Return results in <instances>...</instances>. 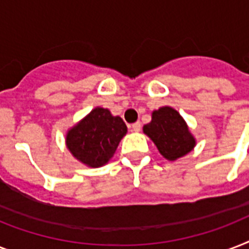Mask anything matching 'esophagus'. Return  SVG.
Returning a JSON list of instances; mask_svg holds the SVG:
<instances>
[{
    "instance_id": "obj_1",
    "label": "esophagus",
    "mask_w": 249,
    "mask_h": 249,
    "mask_svg": "<svg viewBox=\"0 0 249 249\" xmlns=\"http://www.w3.org/2000/svg\"><path fill=\"white\" fill-rule=\"evenodd\" d=\"M141 126H142V125H141L140 121H137V123L132 124V129H133V130H134V132H140Z\"/></svg>"
}]
</instances>
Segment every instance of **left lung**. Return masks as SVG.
<instances>
[{"mask_svg":"<svg viewBox=\"0 0 249 249\" xmlns=\"http://www.w3.org/2000/svg\"><path fill=\"white\" fill-rule=\"evenodd\" d=\"M143 133L156 144L160 154L170 161L189 154L196 144L183 117L168 106L152 112L151 121L144 125Z\"/></svg>","mask_w":249,"mask_h":249,"instance_id":"8db88e82","label":"left lung"}]
</instances>
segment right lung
<instances>
[{
    "label": "right lung",
    "mask_w": 249,
    "mask_h": 249,
    "mask_svg": "<svg viewBox=\"0 0 249 249\" xmlns=\"http://www.w3.org/2000/svg\"><path fill=\"white\" fill-rule=\"evenodd\" d=\"M126 132L120 116H112L107 108L97 107L68 130L66 144L79 161L99 168L108 163Z\"/></svg>",
    "instance_id": "right-lung-1"
}]
</instances>
